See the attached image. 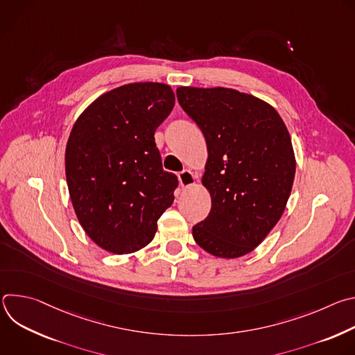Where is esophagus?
I'll use <instances>...</instances> for the list:
<instances>
[{"label":"esophagus","instance_id":"1","mask_svg":"<svg viewBox=\"0 0 355 355\" xmlns=\"http://www.w3.org/2000/svg\"><path fill=\"white\" fill-rule=\"evenodd\" d=\"M178 181L182 188H188L196 182V177L191 170H184L178 174Z\"/></svg>","mask_w":355,"mask_h":355}]
</instances>
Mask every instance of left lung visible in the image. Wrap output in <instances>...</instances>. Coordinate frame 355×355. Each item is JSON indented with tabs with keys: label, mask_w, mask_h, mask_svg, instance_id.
<instances>
[{
	"label": "left lung",
	"mask_w": 355,
	"mask_h": 355,
	"mask_svg": "<svg viewBox=\"0 0 355 355\" xmlns=\"http://www.w3.org/2000/svg\"><path fill=\"white\" fill-rule=\"evenodd\" d=\"M177 98L208 147L202 185L212 208L192 236L215 257H243L285 211L296 170L289 132L272 105L233 88L178 87Z\"/></svg>",
	"instance_id": "left-lung-1"
}]
</instances>
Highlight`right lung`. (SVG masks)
I'll return each instance as SVG.
<instances>
[{
    "label": "right lung",
    "mask_w": 355,
    "mask_h": 355,
    "mask_svg": "<svg viewBox=\"0 0 355 355\" xmlns=\"http://www.w3.org/2000/svg\"><path fill=\"white\" fill-rule=\"evenodd\" d=\"M175 95L163 83H132L99 95L77 118L66 146V180L89 239L114 254L153 240L174 202L175 174L163 170L155 132Z\"/></svg>",
    "instance_id": "1"
}]
</instances>
